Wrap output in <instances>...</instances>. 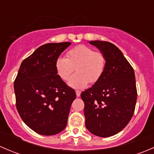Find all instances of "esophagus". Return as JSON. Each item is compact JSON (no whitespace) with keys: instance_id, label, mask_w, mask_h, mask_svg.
<instances>
[{"instance_id":"34e87169","label":"esophagus","mask_w":154,"mask_h":154,"mask_svg":"<svg viewBox=\"0 0 154 154\" xmlns=\"http://www.w3.org/2000/svg\"><path fill=\"white\" fill-rule=\"evenodd\" d=\"M75 92H76V95H77V97H80V94H81V91H80V90H76Z\"/></svg>"}]
</instances>
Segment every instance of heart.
Instances as JSON below:
<instances>
[{
	"instance_id": "b5f03b06",
	"label": "heart",
	"mask_w": 154,
	"mask_h": 154,
	"mask_svg": "<svg viewBox=\"0 0 154 154\" xmlns=\"http://www.w3.org/2000/svg\"><path fill=\"white\" fill-rule=\"evenodd\" d=\"M74 67L77 73L69 79L68 86L83 88L88 82L94 83L100 80L106 67V57L91 48L78 45L68 51L66 58L59 57L55 61L57 74L63 80L69 78Z\"/></svg>"
}]
</instances>
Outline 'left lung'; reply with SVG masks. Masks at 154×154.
<instances>
[{
    "label": "left lung",
    "instance_id": "left-lung-1",
    "mask_svg": "<svg viewBox=\"0 0 154 154\" xmlns=\"http://www.w3.org/2000/svg\"><path fill=\"white\" fill-rule=\"evenodd\" d=\"M106 57V67L100 80L81 93L85 103L86 127L100 137L122 131L134 113L137 99L133 67L122 51L108 42H89Z\"/></svg>",
    "mask_w": 154,
    "mask_h": 154
}]
</instances>
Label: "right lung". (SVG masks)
Instances as JSON below:
<instances>
[{
    "label": "right lung",
    "instance_id": "add662e5",
    "mask_svg": "<svg viewBox=\"0 0 154 154\" xmlns=\"http://www.w3.org/2000/svg\"><path fill=\"white\" fill-rule=\"evenodd\" d=\"M71 42L48 43L21 63L14 82L16 107L23 122L43 136L63 131L76 93L57 74L55 61Z\"/></svg>",
    "mask_w": 154,
    "mask_h": 154
}]
</instances>
